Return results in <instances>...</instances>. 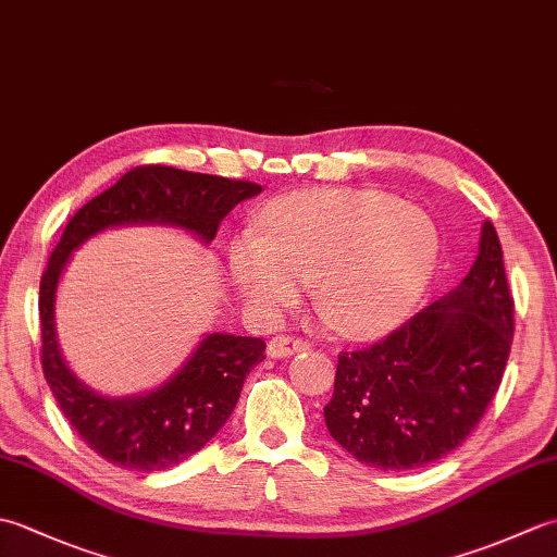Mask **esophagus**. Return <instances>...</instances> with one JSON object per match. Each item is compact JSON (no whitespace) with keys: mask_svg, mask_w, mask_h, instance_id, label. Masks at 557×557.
<instances>
[{"mask_svg":"<svg viewBox=\"0 0 557 557\" xmlns=\"http://www.w3.org/2000/svg\"><path fill=\"white\" fill-rule=\"evenodd\" d=\"M311 345H309V339H304V337H294V335H277V337H272L270 339V345H268V354L272 359H285V357H289V354H294V351H301V349H309Z\"/></svg>","mask_w":557,"mask_h":557,"instance_id":"obj_1","label":"esophagus"}]
</instances>
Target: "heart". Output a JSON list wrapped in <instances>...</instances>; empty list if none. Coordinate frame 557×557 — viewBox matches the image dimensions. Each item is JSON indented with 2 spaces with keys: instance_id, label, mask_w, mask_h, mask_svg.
Returning a JSON list of instances; mask_svg holds the SVG:
<instances>
[{
  "instance_id": "heart-1",
  "label": "heart",
  "mask_w": 557,
  "mask_h": 557,
  "mask_svg": "<svg viewBox=\"0 0 557 557\" xmlns=\"http://www.w3.org/2000/svg\"><path fill=\"white\" fill-rule=\"evenodd\" d=\"M441 234L397 198L313 188L265 208L256 232L230 248V275L248 309L275 321L315 275V297L339 330L375 335L399 325L431 285Z\"/></svg>"
}]
</instances>
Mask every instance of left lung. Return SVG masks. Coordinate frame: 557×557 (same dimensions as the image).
<instances>
[{
	"instance_id": "left-lung-1",
	"label": "left lung",
	"mask_w": 557,
	"mask_h": 557,
	"mask_svg": "<svg viewBox=\"0 0 557 557\" xmlns=\"http://www.w3.org/2000/svg\"><path fill=\"white\" fill-rule=\"evenodd\" d=\"M512 335L515 299L498 232L486 222L476 263L455 292L373 345L339 351L325 405L330 435L377 469L449 455L498 393Z\"/></svg>"
}]
</instances>
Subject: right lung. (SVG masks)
<instances>
[{
	"mask_svg": "<svg viewBox=\"0 0 557 557\" xmlns=\"http://www.w3.org/2000/svg\"><path fill=\"white\" fill-rule=\"evenodd\" d=\"M260 191L256 182L140 164L69 220L40 280V361L71 429L102 459L152 474L196 455L230 419L248 371L265 359V342L208 335L184 369L150 395L100 397L66 369L54 337V289L71 251L96 232L126 222H168L212 242L227 212Z\"/></svg>",
	"mask_w": 557,
	"mask_h": 557,
	"instance_id": "1",
	"label": "right lung"
}]
</instances>
